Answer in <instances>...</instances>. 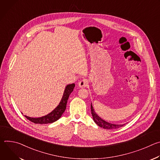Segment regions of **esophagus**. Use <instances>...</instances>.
<instances>
[{
    "mask_svg": "<svg viewBox=\"0 0 160 160\" xmlns=\"http://www.w3.org/2000/svg\"><path fill=\"white\" fill-rule=\"evenodd\" d=\"M88 81L87 79H82L78 82V86L80 88L86 87L88 86Z\"/></svg>",
    "mask_w": 160,
    "mask_h": 160,
    "instance_id": "esophagus-1",
    "label": "esophagus"
}]
</instances>
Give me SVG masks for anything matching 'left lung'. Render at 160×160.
Returning a JSON list of instances; mask_svg holds the SVG:
<instances>
[{
	"label": "left lung",
	"instance_id": "left-lung-1",
	"mask_svg": "<svg viewBox=\"0 0 160 160\" xmlns=\"http://www.w3.org/2000/svg\"><path fill=\"white\" fill-rule=\"evenodd\" d=\"M90 108H91V113H92L93 120L98 126H99V127H102L104 129L111 130V129L118 128L121 127H123L125 125V124H123V125H116V124H112V123H108V122L104 121V120H102V118H101L97 115V114L96 113V112L94 110V108H93V106H92V104H91Z\"/></svg>",
	"mask_w": 160,
	"mask_h": 160
}]
</instances>
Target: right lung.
<instances>
[{"label":"right lung","mask_w":160,"mask_h":160,"mask_svg":"<svg viewBox=\"0 0 160 160\" xmlns=\"http://www.w3.org/2000/svg\"><path fill=\"white\" fill-rule=\"evenodd\" d=\"M75 85V83H72L68 85L66 87L60 103L51 112L48 114V115H45L40 118H31L25 115V117L28 120L36 124L51 123L57 121L60 118V117L62 115V113L64 112L66 108V104L68 98H69L70 94L73 92Z\"/></svg>","instance_id":"obj_1"}]
</instances>
